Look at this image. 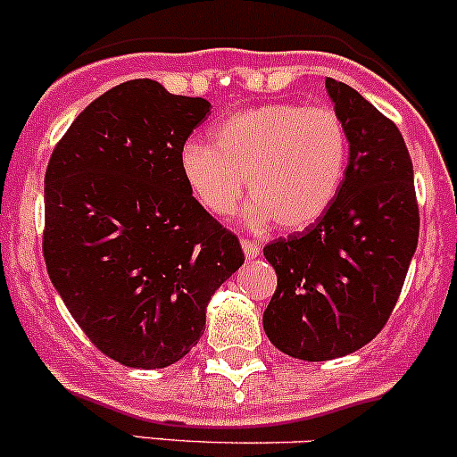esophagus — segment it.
Returning <instances> with one entry per match:
<instances>
[{
  "label": "esophagus",
  "instance_id": "34e87169",
  "mask_svg": "<svg viewBox=\"0 0 457 457\" xmlns=\"http://www.w3.org/2000/svg\"><path fill=\"white\" fill-rule=\"evenodd\" d=\"M242 248L246 260H255V257H260V244L253 242V239H242Z\"/></svg>",
  "mask_w": 457,
  "mask_h": 457
}]
</instances>
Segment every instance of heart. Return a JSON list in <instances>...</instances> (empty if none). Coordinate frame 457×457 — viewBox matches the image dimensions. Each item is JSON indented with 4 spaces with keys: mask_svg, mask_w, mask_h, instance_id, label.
Returning a JSON list of instances; mask_svg holds the SVG:
<instances>
[{
    "mask_svg": "<svg viewBox=\"0 0 457 457\" xmlns=\"http://www.w3.org/2000/svg\"><path fill=\"white\" fill-rule=\"evenodd\" d=\"M350 162V136L328 105L263 103L228 114L211 131V145L187 140L180 176L209 213L230 215L246 189L253 224L312 227L341 194Z\"/></svg>",
    "mask_w": 457,
    "mask_h": 457,
    "instance_id": "obj_1",
    "label": "heart"
}]
</instances>
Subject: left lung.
I'll return each instance as SVG.
<instances>
[{"label":"left lung","instance_id":"obj_1","mask_svg":"<svg viewBox=\"0 0 457 457\" xmlns=\"http://www.w3.org/2000/svg\"><path fill=\"white\" fill-rule=\"evenodd\" d=\"M326 87L350 136L341 194L312 227L263 248L277 272L263 330L277 350L301 361L352 354L383 330L420 228L398 127L345 83L326 79Z\"/></svg>","mask_w":457,"mask_h":457}]
</instances>
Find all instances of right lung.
<instances>
[{
  "label": "right lung",
  "instance_id": "right-lung-1",
  "mask_svg": "<svg viewBox=\"0 0 457 457\" xmlns=\"http://www.w3.org/2000/svg\"><path fill=\"white\" fill-rule=\"evenodd\" d=\"M211 103L152 79L101 94L46 169L44 260L105 356L156 370L200 341L211 295L244 263L237 235L191 195L178 154Z\"/></svg>",
  "mask_w": 457,
  "mask_h": 457
}]
</instances>
